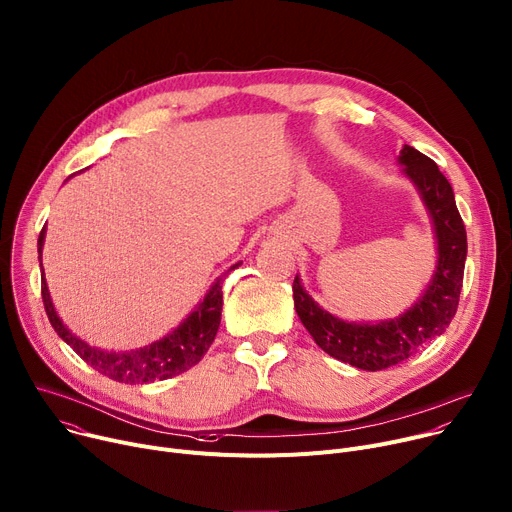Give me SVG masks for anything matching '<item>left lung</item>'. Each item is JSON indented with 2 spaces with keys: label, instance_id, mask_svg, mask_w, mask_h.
Returning a JSON list of instances; mask_svg holds the SVG:
<instances>
[{
  "label": "left lung",
  "instance_id": "left-lung-1",
  "mask_svg": "<svg viewBox=\"0 0 512 512\" xmlns=\"http://www.w3.org/2000/svg\"><path fill=\"white\" fill-rule=\"evenodd\" d=\"M398 160L404 166L402 172L418 188L435 225L437 270L422 297L400 318L357 324L332 316L305 293L299 277L293 281L297 316L316 344L330 357L365 371L398 365L441 336L455 316L463 285L467 233L449 180L430 157L410 145H404Z\"/></svg>",
  "mask_w": 512,
  "mask_h": 512
}]
</instances>
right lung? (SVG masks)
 Returning <instances> with one entry per match:
<instances>
[{"label":"right lung","instance_id":"1","mask_svg":"<svg viewBox=\"0 0 512 512\" xmlns=\"http://www.w3.org/2000/svg\"><path fill=\"white\" fill-rule=\"evenodd\" d=\"M43 242H45V227H43L41 235H38V254H41V250H43ZM238 266L240 264H233L229 270L238 268ZM223 277L217 279V283H213V287L209 289L205 299L199 303V307H196L172 334L164 336L162 340H157L149 346H143L139 350H131V352H127V350L125 352H106V350L90 346L88 342L71 334L69 328H65V324L59 320L57 311L53 307L45 274H43V283H41V293H43V303H45V311H47L51 326L77 352V355H80L98 373H102L114 381L133 385V383L162 381V379L180 375L205 357V352L213 344L215 334L219 330V322H221Z\"/></svg>","mask_w":512,"mask_h":512}]
</instances>
